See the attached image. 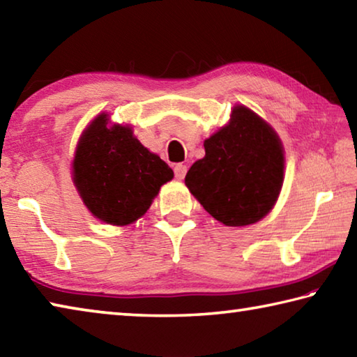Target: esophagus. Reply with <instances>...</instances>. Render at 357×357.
Masks as SVG:
<instances>
[{"instance_id":"1","label":"esophagus","mask_w":357,"mask_h":357,"mask_svg":"<svg viewBox=\"0 0 357 357\" xmlns=\"http://www.w3.org/2000/svg\"><path fill=\"white\" fill-rule=\"evenodd\" d=\"M185 173H187V165L184 164L174 165V176H176V179H184Z\"/></svg>"}]
</instances>
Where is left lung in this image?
Listing matches in <instances>:
<instances>
[{
  "instance_id": "left-lung-1",
  "label": "left lung",
  "mask_w": 357,
  "mask_h": 357,
  "mask_svg": "<svg viewBox=\"0 0 357 357\" xmlns=\"http://www.w3.org/2000/svg\"><path fill=\"white\" fill-rule=\"evenodd\" d=\"M204 151L185 174L192 195L227 227L263 219L283 184V148L273 128L238 105L225 128L204 142Z\"/></svg>"
}]
</instances>
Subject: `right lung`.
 I'll use <instances>...</instances> for the list:
<instances>
[{
	"mask_svg": "<svg viewBox=\"0 0 357 357\" xmlns=\"http://www.w3.org/2000/svg\"><path fill=\"white\" fill-rule=\"evenodd\" d=\"M107 124V114H99L83 132L74 159V184L98 219L128 225L146 213L173 170L128 126Z\"/></svg>",
	"mask_w": 357,
	"mask_h": 357,
	"instance_id": "obj_1",
	"label": "right lung"
}]
</instances>
